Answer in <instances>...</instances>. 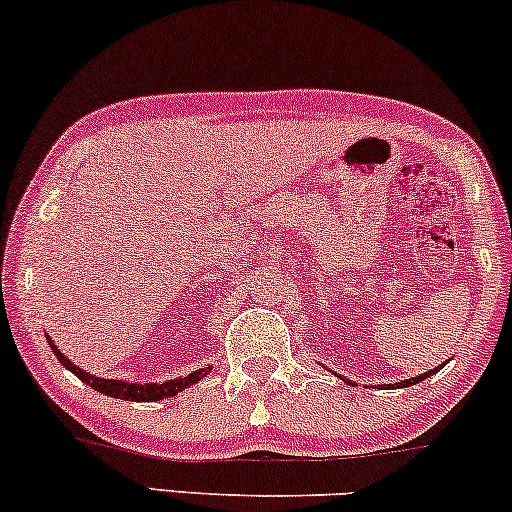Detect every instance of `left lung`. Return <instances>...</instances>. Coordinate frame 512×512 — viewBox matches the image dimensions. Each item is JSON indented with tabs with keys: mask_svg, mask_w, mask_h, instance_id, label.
<instances>
[{
	"mask_svg": "<svg viewBox=\"0 0 512 512\" xmlns=\"http://www.w3.org/2000/svg\"><path fill=\"white\" fill-rule=\"evenodd\" d=\"M445 363H448V361H445ZM445 363H440V366H438V368L428 370V373H421V375H416V378H409V380H402V383H395V385H392V387H409V385H416V383H421V380L431 378V375H433V373H438V370H440V368H443V366H445ZM337 378H342V375H337ZM342 380H344V383L354 385V383H351V380H349V378H342Z\"/></svg>",
	"mask_w": 512,
	"mask_h": 512,
	"instance_id": "left-lung-1",
	"label": "left lung"
}]
</instances>
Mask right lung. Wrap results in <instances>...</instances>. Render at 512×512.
I'll return each instance as SVG.
<instances>
[{"mask_svg":"<svg viewBox=\"0 0 512 512\" xmlns=\"http://www.w3.org/2000/svg\"><path fill=\"white\" fill-rule=\"evenodd\" d=\"M48 344L52 349V354L57 356V361L62 363L64 368L72 370L79 380H84L86 385H91L96 392H103V395L115 397V399H125V402H158V399H166V397H175L178 392L185 390V387L199 383L202 378H207L209 368H199L192 370L190 375H182V378H173L166 380V383H127V380H113V378H98V375L86 373L79 366H74L67 356L57 349V344L52 342L50 334H48Z\"/></svg>","mask_w":512,"mask_h":512,"instance_id":"right-lung-1","label":"right lung"}]
</instances>
